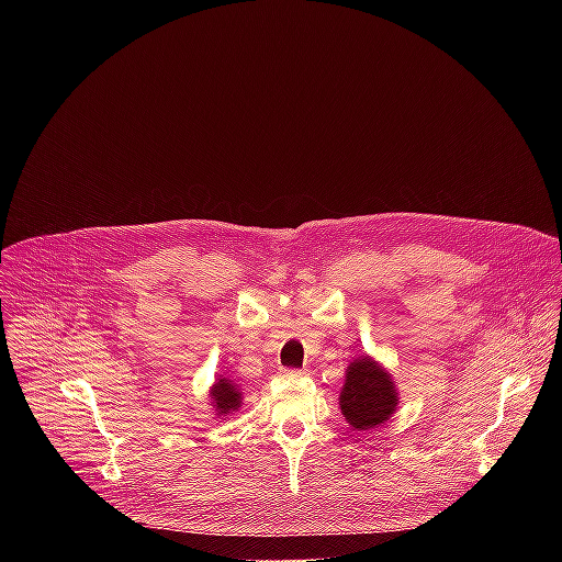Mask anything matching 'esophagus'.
Listing matches in <instances>:
<instances>
[{
  "instance_id": "34e87169",
  "label": "esophagus",
  "mask_w": 562,
  "mask_h": 562,
  "mask_svg": "<svg viewBox=\"0 0 562 562\" xmlns=\"http://www.w3.org/2000/svg\"><path fill=\"white\" fill-rule=\"evenodd\" d=\"M280 373H282L284 378H302V375H304L302 369H280Z\"/></svg>"
}]
</instances>
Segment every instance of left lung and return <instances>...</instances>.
<instances>
[{"instance_id": "8db88e82", "label": "left lung", "mask_w": 562, "mask_h": 562, "mask_svg": "<svg viewBox=\"0 0 562 562\" xmlns=\"http://www.w3.org/2000/svg\"><path fill=\"white\" fill-rule=\"evenodd\" d=\"M345 386L340 391V409L347 423L367 431L386 423L397 409V389L389 371L369 356L347 367Z\"/></svg>"}]
</instances>
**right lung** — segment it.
I'll return each mask as SVG.
<instances>
[{"mask_svg":"<svg viewBox=\"0 0 562 562\" xmlns=\"http://www.w3.org/2000/svg\"><path fill=\"white\" fill-rule=\"evenodd\" d=\"M211 397L217 416H226L243 405V393H239V389L226 378H217V382L211 389Z\"/></svg>","mask_w":562,"mask_h":562,"instance_id":"right-lung-1","label":"right lung"}]
</instances>
